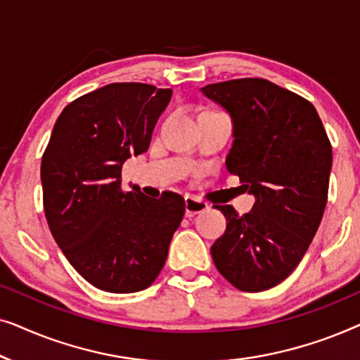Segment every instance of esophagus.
<instances>
[{"label":"esophagus","instance_id":"obj_1","mask_svg":"<svg viewBox=\"0 0 360 360\" xmlns=\"http://www.w3.org/2000/svg\"><path fill=\"white\" fill-rule=\"evenodd\" d=\"M208 210V205L205 201L198 198H193V196H185V214L191 218V216L203 213V211Z\"/></svg>","mask_w":360,"mask_h":360}]
</instances>
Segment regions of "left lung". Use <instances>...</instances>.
Masks as SVG:
<instances>
[{"mask_svg": "<svg viewBox=\"0 0 360 360\" xmlns=\"http://www.w3.org/2000/svg\"><path fill=\"white\" fill-rule=\"evenodd\" d=\"M201 91L229 112L234 142L226 167L255 196L243 216L216 206L226 231L211 245L218 272L243 292H262L297 269L328 201L331 142L316 110L264 78L213 83Z\"/></svg>", "mask_w": 360, "mask_h": 360, "instance_id": "left-lung-1", "label": "left lung"}]
</instances>
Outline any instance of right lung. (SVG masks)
I'll list each match as a JSON object with an SVG mask.
<instances>
[{"label": "right lung", "mask_w": 360, "mask_h": 360, "mask_svg": "<svg viewBox=\"0 0 360 360\" xmlns=\"http://www.w3.org/2000/svg\"><path fill=\"white\" fill-rule=\"evenodd\" d=\"M170 96L147 83L98 88L63 108L44 150L49 229L72 267L105 292L150 287L185 214L179 193L149 198L121 186L122 164L149 149Z\"/></svg>", "instance_id": "obj_1"}]
</instances>
